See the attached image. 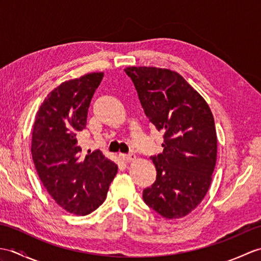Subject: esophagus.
I'll list each match as a JSON object with an SVG mask.
<instances>
[{
    "mask_svg": "<svg viewBox=\"0 0 261 261\" xmlns=\"http://www.w3.org/2000/svg\"><path fill=\"white\" fill-rule=\"evenodd\" d=\"M121 158L123 159V162L125 163H130V162H134L136 159V154L134 153H129V154H121Z\"/></svg>",
    "mask_w": 261,
    "mask_h": 261,
    "instance_id": "34e87169",
    "label": "esophagus"
}]
</instances>
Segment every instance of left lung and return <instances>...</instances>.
Instances as JSON below:
<instances>
[{
	"label": "left lung",
	"instance_id": "8db88e82",
	"mask_svg": "<svg viewBox=\"0 0 261 261\" xmlns=\"http://www.w3.org/2000/svg\"><path fill=\"white\" fill-rule=\"evenodd\" d=\"M145 114L164 132V150L150 159L156 181L143 201L166 219H179L202 202L212 181L218 139L205 99L176 71L127 67Z\"/></svg>",
	"mask_w": 261,
	"mask_h": 261
}]
</instances>
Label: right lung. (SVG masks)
<instances>
[{
    "instance_id": "right-lung-1",
    "label": "right lung",
    "mask_w": 261,
    "mask_h": 261,
    "mask_svg": "<svg viewBox=\"0 0 261 261\" xmlns=\"http://www.w3.org/2000/svg\"><path fill=\"white\" fill-rule=\"evenodd\" d=\"M103 73L64 82L40 105L32 131L31 153L47 192L69 213L86 215L101 205L118 166L99 151L82 153L91 99Z\"/></svg>"
}]
</instances>
